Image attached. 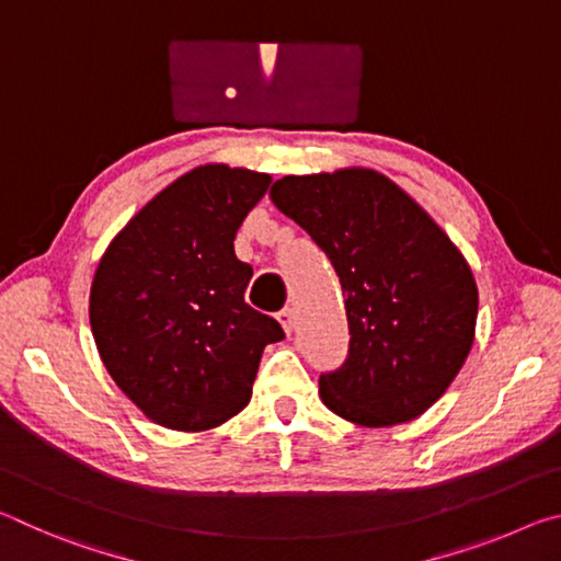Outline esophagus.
<instances>
[{
    "instance_id": "obj_1",
    "label": "esophagus",
    "mask_w": 561,
    "mask_h": 561,
    "mask_svg": "<svg viewBox=\"0 0 561 561\" xmlns=\"http://www.w3.org/2000/svg\"><path fill=\"white\" fill-rule=\"evenodd\" d=\"M277 319L282 321V327H284V331H287V334H291V329H294V311L287 307V309H282L279 314H277Z\"/></svg>"
}]
</instances>
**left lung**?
Listing matches in <instances>:
<instances>
[{
  "label": "left lung",
  "instance_id": "left-lung-1",
  "mask_svg": "<svg viewBox=\"0 0 561 561\" xmlns=\"http://www.w3.org/2000/svg\"><path fill=\"white\" fill-rule=\"evenodd\" d=\"M270 197L321 247L346 297L348 354L319 376L324 403L371 428L428 411L468 358L478 319L458 247L374 170L287 175Z\"/></svg>",
  "mask_w": 561,
  "mask_h": 561
}]
</instances>
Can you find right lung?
Wrapping results in <instances>:
<instances>
[{"mask_svg": "<svg viewBox=\"0 0 561 561\" xmlns=\"http://www.w3.org/2000/svg\"><path fill=\"white\" fill-rule=\"evenodd\" d=\"M272 183L205 165L123 227L91 284V331L118 388L150 421L207 431L250 403L277 319L244 301L252 267L234 234Z\"/></svg>", "mask_w": 561, "mask_h": 561, "instance_id": "1", "label": "right lung"}]
</instances>
